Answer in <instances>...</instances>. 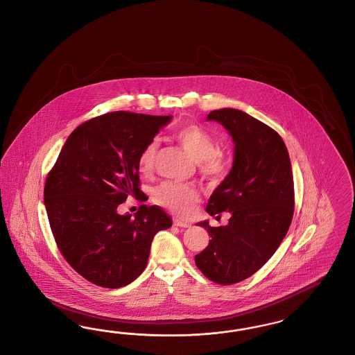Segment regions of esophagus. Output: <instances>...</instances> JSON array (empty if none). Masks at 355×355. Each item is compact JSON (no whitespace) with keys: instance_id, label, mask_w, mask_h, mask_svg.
I'll return each mask as SVG.
<instances>
[{"instance_id":"34e87169","label":"esophagus","mask_w":355,"mask_h":355,"mask_svg":"<svg viewBox=\"0 0 355 355\" xmlns=\"http://www.w3.org/2000/svg\"><path fill=\"white\" fill-rule=\"evenodd\" d=\"M173 224H174L175 227H181V228H190V227H191V224H189V223H186V221L181 220V219H178V218H175V219L173 220Z\"/></svg>"}]
</instances>
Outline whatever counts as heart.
I'll return each mask as SVG.
<instances>
[{
	"label": "heart",
	"mask_w": 355,
	"mask_h": 355,
	"mask_svg": "<svg viewBox=\"0 0 355 355\" xmlns=\"http://www.w3.org/2000/svg\"><path fill=\"white\" fill-rule=\"evenodd\" d=\"M175 137L191 157L198 161L199 169L205 175L216 178L223 174L224 162L215 152L216 143L214 137L206 130L199 125H186L177 131ZM157 148L159 141L150 140L141 150L137 161L140 171H149L153 168ZM198 198L199 196L196 187L178 182H164L153 191V199L156 203L181 215H189L193 211Z\"/></svg>",
	"instance_id": "heart-1"
}]
</instances>
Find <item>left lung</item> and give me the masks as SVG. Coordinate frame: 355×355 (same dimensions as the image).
I'll use <instances>...</instances> for the list:
<instances>
[{
    "mask_svg": "<svg viewBox=\"0 0 355 355\" xmlns=\"http://www.w3.org/2000/svg\"><path fill=\"white\" fill-rule=\"evenodd\" d=\"M231 135L232 168L208 200L207 212L227 225L205 227L211 240L196 256V263L209 281L232 284L261 269L281 245L293 215V180L288 150L281 136L244 111H211Z\"/></svg>",
    "mask_w": 355,
    "mask_h": 355,
    "instance_id": "1",
    "label": "left lung"
}]
</instances>
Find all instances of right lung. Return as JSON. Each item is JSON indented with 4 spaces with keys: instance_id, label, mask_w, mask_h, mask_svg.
<instances>
[{
    "instance_id": "obj_1",
    "label": "right lung",
    "mask_w": 355,
    "mask_h": 355,
    "mask_svg": "<svg viewBox=\"0 0 355 355\" xmlns=\"http://www.w3.org/2000/svg\"><path fill=\"white\" fill-rule=\"evenodd\" d=\"M171 115L115 111L83 123L68 136L44 187L49 225L67 262L106 288L134 282L146 269L155 234L171 227L157 206L118 214L141 196L137 161Z\"/></svg>"
}]
</instances>
